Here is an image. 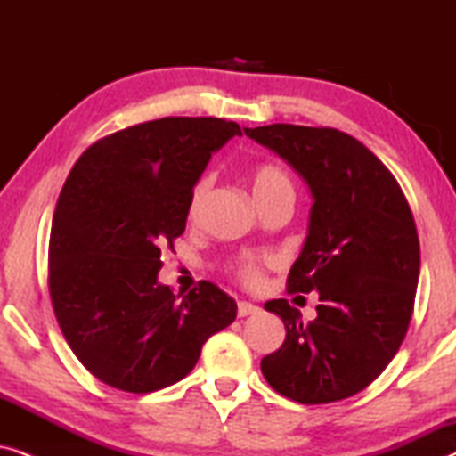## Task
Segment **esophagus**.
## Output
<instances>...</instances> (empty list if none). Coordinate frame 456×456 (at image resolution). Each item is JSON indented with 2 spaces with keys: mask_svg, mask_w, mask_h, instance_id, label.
Instances as JSON below:
<instances>
[{
  "mask_svg": "<svg viewBox=\"0 0 456 456\" xmlns=\"http://www.w3.org/2000/svg\"><path fill=\"white\" fill-rule=\"evenodd\" d=\"M257 311H259L257 305H253V303H248V301H240L239 303V317L253 315V314H257Z\"/></svg>",
  "mask_w": 456,
  "mask_h": 456,
  "instance_id": "obj_1",
  "label": "esophagus"
}]
</instances>
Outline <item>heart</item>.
I'll list each match as a JSON object with an SVG mask.
<instances>
[{"instance_id":"1","label":"heart","mask_w":456,"mask_h":456,"mask_svg":"<svg viewBox=\"0 0 456 456\" xmlns=\"http://www.w3.org/2000/svg\"><path fill=\"white\" fill-rule=\"evenodd\" d=\"M211 184H214V176H211V174H203V176L192 184L189 203H186V216H189V220H197V217L201 216L205 203H208ZM251 186L257 203L272 195H278V192H292V180L289 176V172H286L282 166L270 164V161L255 167L251 174ZM264 259L253 257V255H242V257L234 259L232 264H230V272H232V276L236 280H240L245 286H257L261 284V280H264Z\"/></svg>"}]
</instances>
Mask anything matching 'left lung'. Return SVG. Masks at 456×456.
Masks as SVG:
<instances>
[{
  "instance_id": "1",
  "label": "left lung",
  "mask_w": 456,
  "mask_h": 456,
  "mask_svg": "<svg viewBox=\"0 0 456 456\" xmlns=\"http://www.w3.org/2000/svg\"><path fill=\"white\" fill-rule=\"evenodd\" d=\"M245 134L289 161L315 199L286 289L317 290L322 303L314 322L286 298L265 303L286 338L261 359V373L290 401H342L386 370L409 330L419 280L413 214L392 172L351 134L295 124Z\"/></svg>"
}]
</instances>
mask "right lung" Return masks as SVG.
<instances>
[{
  "instance_id": "add662e5",
  "label": "right lung",
  "mask_w": 456,
  "mask_h": 456,
  "mask_svg": "<svg viewBox=\"0 0 456 456\" xmlns=\"http://www.w3.org/2000/svg\"><path fill=\"white\" fill-rule=\"evenodd\" d=\"M240 134L222 118H161L93 142L68 174L49 236V297L72 353L111 388L176 384L234 322L236 301L216 284L201 280L178 298L158 272L211 153Z\"/></svg>"
}]
</instances>
